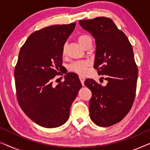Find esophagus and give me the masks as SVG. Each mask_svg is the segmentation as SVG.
Returning a JSON list of instances; mask_svg holds the SVG:
<instances>
[{
  "instance_id": "esophagus-1",
  "label": "esophagus",
  "mask_w": 150,
  "mask_h": 150,
  "mask_svg": "<svg viewBox=\"0 0 150 150\" xmlns=\"http://www.w3.org/2000/svg\"><path fill=\"white\" fill-rule=\"evenodd\" d=\"M79 79H80V81H81V82L82 85H84V82H85V77H83V76H79Z\"/></svg>"
}]
</instances>
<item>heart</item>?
Listing matches in <instances>:
<instances>
[{
	"label": "heart",
	"instance_id": "heart-1",
	"mask_svg": "<svg viewBox=\"0 0 150 150\" xmlns=\"http://www.w3.org/2000/svg\"><path fill=\"white\" fill-rule=\"evenodd\" d=\"M78 41L80 44L84 48L88 44H91V38L88 35H81L78 38ZM66 52V44H64L62 47V54L64 55ZM90 65V62L88 61H74L70 63L68 68L70 71L79 74L80 75H85L87 71V68Z\"/></svg>",
	"mask_w": 150,
	"mask_h": 150
}]
</instances>
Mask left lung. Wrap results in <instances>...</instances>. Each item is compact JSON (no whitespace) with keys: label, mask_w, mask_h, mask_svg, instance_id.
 Returning a JSON list of instances; mask_svg holds the SVG:
<instances>
[{"label":"left lung","mask_w":150,"mask_h":150,"mask_svg":"<svg viewBox=\"0 0 150 150\" xmlns=\"http://www.w3.org/2000/svg\"><path fill=\"white\" fill-rule=\"evenodd\" d=\"M79 24L95 38L93 67L103 76L101 79L108 81L106 86L91 79L85 81L92 93L89 103L90 117L98 126H112L128 113L136 95L138 67L132 45L110 18L83 20Z\"/></svg>","instance_id":"8db88e82"}]
</instances>
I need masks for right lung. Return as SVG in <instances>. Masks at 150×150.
<instances>
[{"instance_id":"right-lung-1","label":"right lung","mask_w":150,"mask_h":150,"mask_svg":"<svg viewBox=\"0 0 150 150\" xmlns=\"http://www.w3.org/2000/svg\"><path fill=\"white\" fill-rule=\"evenodd\" d=\"M75 26L53 25L36 30L20 48L14 69L18 102L30 120L45 128L67 122L82 87L74 73H67L64 81L52 85L62 68V47Z\"/></svg>"}]
</instances>
